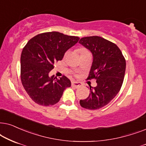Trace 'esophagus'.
Instances as JSON below:
<instances>
[{
    "instance_id": "1",
    "label": "esophagus",
    "mask_w": 146,
    "mask_h": 146,
    "mask_svg": "<svg viewBox=\"0 0 146 146\" xmlns=\"http://www.w3.org/2000/svg\"><path fill=\"white\" fill-rule=\"evenodd\" d=\"M72 87H75V88H78V87H80L81 86V83L79 82H75V81H73L71 83Z\"/></svg>"
}]
</instances>
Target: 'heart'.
Segmentation results:
<instances>
[{
    "instance_id": "b5f03b06",
    "label": "heart",
    "mask_w": 146,
    "mask_h": 146,
    "mask_svg": "<svg viewBox=\"0 0 146 146\" xmlns=\"http://www.w3.org/2000/svg\"><path fill=\"white\" fill-rule=\"evenodd\" d=\"M79 51H80V53H83V52H85V51H87V50H85V48H80V49H79Z\"/></svg>"
}]
</instances>
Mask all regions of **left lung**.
I'll return each instance as SVG.
<instances>
[{
  "instance_id": "obj_1",
  "label": "left lung",
  "mask_w": 146,
  "mask_h": 146,
  "mask_svg": "<svg viewBox=\"0 0 146 146\" xmlns=\"http://www.w3.org/2000/svg\"><path fill=\"white\" fill-rule=\"evenodd\" d=\"M79 43L90 50L93 63L87 79H96L97 86L90 87V93L80 105L87 110H98L117 96L125 72V60L115 44L98 36L81 38Z\"/></svg>"
}]
</instances>
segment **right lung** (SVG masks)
Returning a JSON list of instances; mask_svg holds the SVG:
<instances>
[{"label":"right lung","instance_id":"right-lung-1","mask_svg":"<svg viewBox=\"0 0 146 146\" xmlns=\"http://www.w3.org/2000/svg\"><path fill=\"white\" fill-rule=\"evenodd\" d=\"M79 37L59 32H48L34 36L23 48L21 56V79L29 97L38 105L53 106L59 102L71 81L63 76L57 79L48 73L54 64L63 59L65 52Z\"/></svg>","mask_w":146,"mask_h":146}]
</instances>
